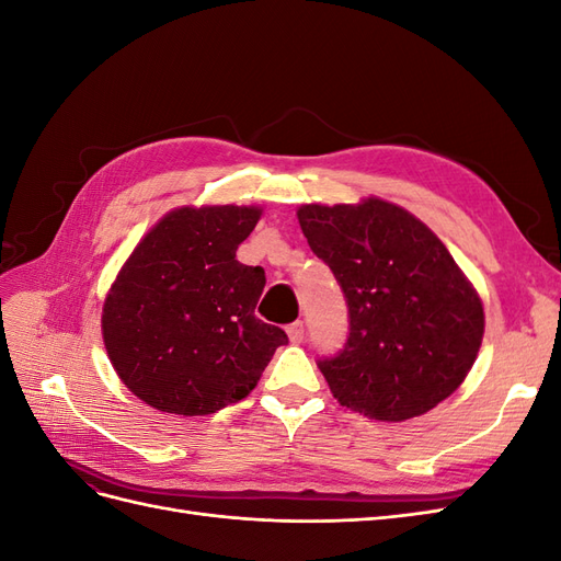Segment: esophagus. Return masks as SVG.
I'll return each mask as SVG.
<instances>
[{
    "instance_id": "34e87169",
    "label": "esophagus",
    "mask_w": 561,
    "mask_h": 561,
    "mask_svg": "<svg viewBox=\"0 0 561 561\" xmlns=\"http://www.w3.org/2000/svg\"><path fill=\"white\" fill-rule=\"evenodd\" d=\"M287 336H290L293 344H301L304 342V322L297 320L293 325H287Z\"/></svg>"
}]
</instances>
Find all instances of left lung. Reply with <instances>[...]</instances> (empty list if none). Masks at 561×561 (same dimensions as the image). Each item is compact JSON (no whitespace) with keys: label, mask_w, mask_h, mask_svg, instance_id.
Listing matches in <instances>:
<instances>
[{"label":"left lung","mask_w":561,"mask_h":561,"mask_svg":"<svg viewBox=\"0 0 561 561\" xmlns=\"http://www.w3.org/2000/svg\"><path fill=\"white\" fill-rule=\"evenodd\" d=\"M299 227L342 285L348 339L318 360L332 396L377 421L431 412L478 358L484 309L445 243L381 198L301 206Z\"/></svg>","instance_id":"8db88e82"}]
</instances>
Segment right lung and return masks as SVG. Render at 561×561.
<instances>
[{
	"instance_id": "add662e5",
	"label": "right lung",
	"mask_w": 561,
	"mask_h": 561,
	"mask_svg": "<svg viewBox=\"0 0 561 561\" xmlns=\"http://www.w3.org/2000/svg\"><path fill=\"white\" fill-rule=\"evenodd\" d=\"M254 206H184L133 250L103 307L118 379L154 410L206 416L243 400L287 334L254 316L262 266L236 250L257 225Z\"/></svg>"
}]
</instances>
